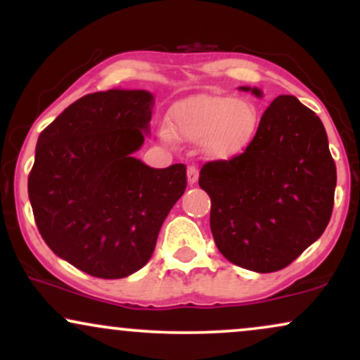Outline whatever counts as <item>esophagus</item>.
<instances>
[{"mask_svg": "<svg viewBox=\"0 0 360 360\" xmlns=\"http://www.w3.org/2000/svg\"><path fill=\"white\" fill-rule=\"evenodd\" d=\"M198 177H200V171H198V167L196 166H189L188 167V183L191 186L196 184Z\"/></svg>", "mask_w": 360, "mask_h": 360, "instance_id": "1", "label": "esophagus"}]
</instances>
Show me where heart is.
<instances>
[{
    "mask_svg": "<svg viewBox=\"0 0 360 360\" xmlns=\"http://www.w3.org/2000/svg\"><path fill=\"white\" fill-rule=\"evenodd\" d=\"M172 134L191 142H206L218 159L242 154L259 128V111L249 100L232 96H198L171 113Z\"/></svg>",
    "mask_w": 360,
    "mask_h": 360,
    "instance_id": "1",
    "label": "heart"
}]
</instances>
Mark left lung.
Segmentation results:
<instances>
[{
	"label": "left lung",
	"mask_w": 360,
	"mask_h": 360,
	"mask_svg": "<svg viewBox=\"0 0 360 360\" xmlns=\"http://www.w3.org/2000/svg\"><path fill=\"white\" fill-rule=\"evenodd\" d=\"M262 96L257 88L243 86ZM337 169L321 120L283 94L240 155L201 167L210 226L223 257L255 272L289 266L321 237L333 210Z\"/></svg>",
	"instance_id": "obj_1"
}]
</instances>
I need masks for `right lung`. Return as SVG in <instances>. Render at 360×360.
Here are the masks:
<instances>
[{
	"mask_svg": "<svg viewBox=\"0 0 360 360\" xmlns=\"http://www.w3.org/2000/svg\"><path fill=\"white\" fill-rule=\"evenodd\" d=\"M154 96L108 89L69 105L40 134L28 176L35 223L51 250L86 274L120 279L148 262L186 189V166L135 159Z\"/></svg>",
	"mask_w": 360,
	"mask_h": 360,
	"instance_id": "add662e5",
	"label": "right lung"
}]
</instances>
